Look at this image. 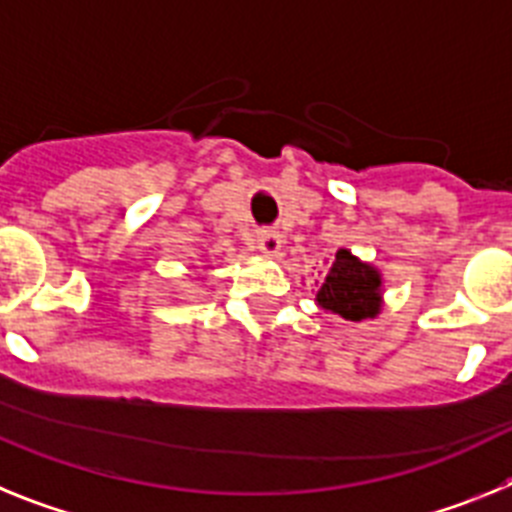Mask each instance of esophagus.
Instances as JSON below:
<instances>
[{"label":"esophagus","mask_w":512,"mask_h":512,"mask_svg":"<svg viewBox=\"0 0 512 512\" xmlns=\"http://www.w3.org/2000/svg\"><path fill=\"white\" fill-rule=\"evenodd\" d=\"M281 244H283V239L278 231H273V229L257 231V250H260L262 255H268V257L278 255V252H281Z\"/></svg>","instance_id":"esophagus-1"}]
</instances>
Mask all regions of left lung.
Segmentation results:
<instances>
[{
    "label": "left lung",
    "instance_id": "1",
    "mask_svg": "<svg viewBox=\"0 0 512 512\" xmlns=\"http://www.w3.org/2000/svg\"><path fill=\"white\" fill-rule=\"evenodd\" d=\"M322 309L348 322H363L381 311V273L350 250H337L330 273L317 291Z\"/></svg>",
    "mask_w": 512,
    "mask_h": 512
}]
</instances>
